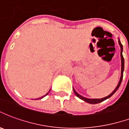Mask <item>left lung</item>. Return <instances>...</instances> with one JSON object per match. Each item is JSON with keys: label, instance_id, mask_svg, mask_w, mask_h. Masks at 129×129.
<instances>
[{"label": "left lung", "instance_id": "obj_1", "mask_svg": "<svg viewBox=\"0 0 129 129\" xmlns=\"http://www.w3.org/2000/svg\"><path fill=\"white\" fill-rule=\"evenodd\" d=\"M118 44H119V45L120 46V57H121V76H120V81L118 82V85L116 86V87L115 88V89L113 90L111 93L109 95H108L107 96H105V97H104V98H102V99H88V98H85V97H84V96H81V95H80L79 94H78L76 90L73 88L74 89V94H76V96L79 98L80 99H81L83 101H84L85 102H86V103H88L89 104H98L100 103L101 102H103V101H105L107 99H108L110 98L111 96L113 95V94L115 93V91L118 90V89L119 88V87L121 83H122V78H123V72H124V57L122 56V52H123V47L122 45V44L120 42V39H118Z\"/></svg>", "mask_w": 129, "mask_h": 129}]
</instances>
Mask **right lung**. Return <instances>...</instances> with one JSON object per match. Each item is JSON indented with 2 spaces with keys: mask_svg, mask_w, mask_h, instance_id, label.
Returning <instances> with one entry per match:
<instances>
[{
  "mask_svg": "<svg viewBox=\"0 0 129 129\" xmlns=\"http://www.w3.org/2000/svg\"><path fill=\"white\" fill-rule=\"evenodd\" d=\"M50 91V90H49V91ZM49 91H48V93H46V94H45V96H42V97H41V98H38V99H35V100H39V99H43V98H44V97H45L46 96V95H48V93H49Z\"/></svg>",
  "mask_w": 129,
  "mask_h": 129,
  "instance_id": "right-lung-1",
  "label": "right lung"
}]
</instances>
